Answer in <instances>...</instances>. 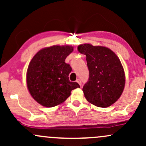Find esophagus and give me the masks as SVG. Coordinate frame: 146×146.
<instances>
[{
  "instance_id": "esophagus-1",
  "label": "esophagus",
  "mask_w": 146,
  "mask_h": 146,
  "mask_svg": "<svg viewBox=\"0 0 146 146\" xmlns=\"http://www.w3.org/2000/svg\"><path fill=\"white\" fill-rule=\"evenodd\" d=\"M77 82H78L79 84H80V86H82V82H81V80H80V79H78V80H77Z\"/></svg>"
}]
</instances>
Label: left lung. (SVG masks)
<instances>
[{
	"instance_id": "left-lung-1",
	"label": "left lung",
	"mask_w": 146,
	"mask_h": 146,
	"mask_svg": "<svg viewBox=\"0 0 146 146\" xmlns=\"http://www.w3.org/2000/svg\"><path fill=\"white\" fill-rule=\"evenodd\" d=\"M78 49L86 55L89 71L83 92L87 101L102 108L110 106L121 96L125 86V74L121 62L110 48L90 44Z\"/></svg>"
}]
</instances>
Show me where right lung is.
<instances>
[{"mask_svg":"<svg viewBox=\"0 0 146 146\" xmlns=\"http://www.w3.org/2000/svg\"><path fill=\"white\" fill-rule=\"evenodd\" d=\"M73 51L71 46H55L41 49L30 62L27 73V84L33 98L45 107L60 104L80 88L69 81L72 71L65 59Z\"/></svg>","mask_w":146,"mask_h":146,"instance_id":"1","label":"right lung"}]
</instances>
